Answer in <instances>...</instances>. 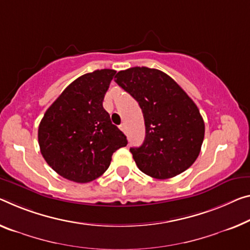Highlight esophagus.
<instances>
[{"label": "esophagus", "mask_w": 250, "mask_h": 250, "mask_svg": "<svg viewBox=\"0 0 250 250\" xmlns=\"http://www.w3.org/2000/svg\"><path fill=\"white\" fill-rule=\"evenodd\" d=\"M120 128H121V130H123V132H126V127H125V124H122L121 126H120Z\"/></svg>", "instance_id": "obj_1"}]
</instances>
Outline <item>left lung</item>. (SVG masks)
Instances as JSON below:
<instances>
[{
	"mask_svg": "<svg viewBox=\"0 0 250 250\" xmlns=\"http://www.w3.org/2000/svg\"><path fill=\"white\" fill-rule=\"evenodd\" d=\"M115 82L143 112L144 143L129 148L137 167L160 180L189 168L200 153L205 122L186 91L163 71L147 67L118 71Z\"/></svg>",
	"mask_w": 250,
	"mask_h": 250,
	"instance_id": "left-lung-1",
	"label": "left lung"
}]
</instances>
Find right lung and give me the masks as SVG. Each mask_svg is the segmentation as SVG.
<instances>
[{
    "label": "right lung",
    "instance_id": "obj_1",
    "mask_svg": "<svg viewBox=\"0 0 250 250\" xmlns=\"http://www.w3.org/2000/svg\"><path fill=\"white\" fill-rule=\"evenodd\" d=\"M116 71L102 69L80 76L49 107L38 129L45 162L62 178L87 183L108 168L112 155L127 145L110 122L103 101Z\"/></svg>",
    "mask_w": 250,
    "mask_h": 250
}]
</instances>
